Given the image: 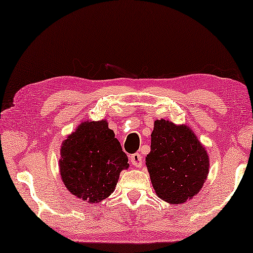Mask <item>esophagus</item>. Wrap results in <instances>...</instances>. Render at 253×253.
I'll return each instance as SVG.
<instances>
[{
	"label": "esophagus",
	"mask_w": 253,
	"mask_h": 253,
	"mask_svg": "<svg viewBox=\"0 0 253 253\" xmlns=\"http://www.w3.org/2000/svg\"><path fill=\"white\" fill-rule=\"evenodd\" d=\"M130 160H131V164H132L134 167L137 168L141 167V164H143V157H141L139 153H134L131 155Z\"/></svg>",
	"instance_id": "34e87169"
}]
</instances>
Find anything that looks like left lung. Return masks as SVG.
Instances as JSON below:
<instances>
[{
	"mask_svg": "<svg viewBox=\"0 0 253 253\" xmlns=\"http://www.w3.org/2000/svg\"><path fill=\"white\" fill-rule=\"evenodd\" d=\"M146 166L159 198L183 204L203 188L209 175L210 159L189 126L162 119L154 122Z\"/></svg>",
	"mask_w": 253,
	"mask_h": 253,
	"instance_id": "8db88e82",
	"label": "left lung"
}]
</instances>
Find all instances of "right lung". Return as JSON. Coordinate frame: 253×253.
I'll return each instance as SVG.
<instances>
[{
  "mask_svg": "<svg viewBox=\"0 0 253 253\" xmlns=\"http://www.w3.org/2000/svg\"><path fill=\"white\" fill-rule=\"evenodd\" d=\"M129 167L115 133L107 121L79 124L61 146L60 174L72 195L98 204L110 196L120 172Z\"/></svg>",
  "mask_w": 253,
  "mask_h": 253,
  "instance_id": "add662e5",
  "label": "right lung"
}]
</instances>
